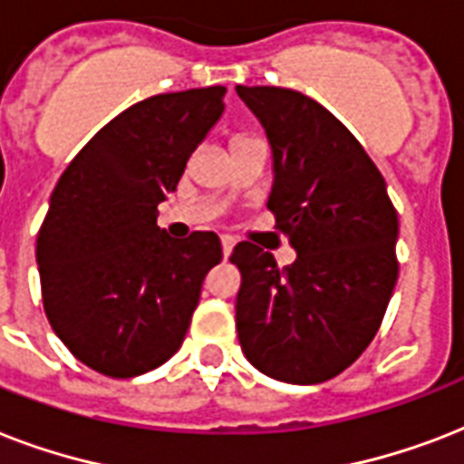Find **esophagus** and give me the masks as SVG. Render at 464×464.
Listing matches in <instances>:
<instances>
[{"instance_id":"34e87169","label":"esophagus","mask_w":464,"mask_h":464,"mask_svg":"<svg viewBox=\"0 0 464 464\" xmlns=\"http://www.w3.org/2000/svg\"><path fill=\"white\" fill-rule=\"evenodd\" d=\"M233 246H236V238L233 236H221V247H224V257L233 253Z\"/></svg>"}]
</instances>
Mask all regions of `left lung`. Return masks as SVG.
Segmentation results:
<instances>
[{"label":"left lung","instance_id":"1","mask_svg":"<svg viewBox=\"0 0 464 464\" xmlns=\"http://www.w3.org/2000/svg\"><path fill=\"white\" fill-rule=\"evenodd\" d=\"M275 154L269 211L296 247L276 267L243 240L236 327L247 361L294 385L349 368L373 342L395 289L397 211L359 140L313 98L279 86H236Z\"/></svg>","mask_w":464,"mask_h":464}]
</instances>
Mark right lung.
<instances>
[{
    "instance_id": "add662e5",
    "label": "right lung",
    "mask_w": 464,
    "mask_h": 464,
    "mask_svg": "<svg viewBox=\"0 0 464 464\" xmlns=\"http://www.w3.org/2000/svg\"><path fill=\"white\" fill-rule=\"evenodd\" d=\"M224 86L134 103L72 159L38 231L43 308L76 359L108 378H134L180 349L217 233L170 238L156 226L185 163L224 112Z\"/></svg>"
}]
</instances>
